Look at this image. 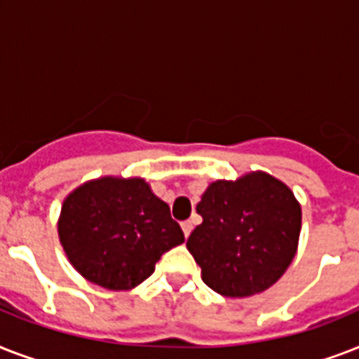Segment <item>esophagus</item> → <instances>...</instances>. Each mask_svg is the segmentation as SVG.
Returning a JSON list of instances; mask_svg holds the SVG:
<instances>
[{
    "mask_svg": "<svg viewBox=\"0 0 359 359\" xmlns=\"http://www.w3.org/2000/svg\"><path fill=\"white\" fill-rule=\"evenodd\" d=\"M191 229H194V224H191V222H184V224H182V231H184V236H186V238L190 236Z\"/></svg>",
    "mask_w": 359,
    "mask_h": 359,
    "instance_id": "1",
    "label": "esophagus"
}]
</instances>
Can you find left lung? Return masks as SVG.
I'll list each match as a JSON object with an SVG mask.
<instances>
[{"mask_svg":"<svg viewBox=\"0 0 359 359\" xmlns=\"http://www.w3.org/2000/svg\"><path fill=\"white\" fill-rule=\"evenodd\" d=\"M203 224L186 248L201 266L203 281L218 294L244 298L272 287L298 250L302 208L272 175L253 171L216 180L197 203Z\"/></svg>","mask_w":359,"mask_h":359,"instance_id":"8db88e82","label":"left lung"}]
</instances>
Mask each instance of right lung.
Instances as JSON below:
<instances>
[{"label":"right lung","instance_id":"add662e5","mask_svg":"<svg viewBox=\"0 0 359 359\" xmlns=\"http://www.w3.org/2000/svg\"><path fill=\"white\" fill-rule=\"evenodd\" d=\"M57 231L70 264L109 290L134 289L165 251L184 242L168 203L143 179L121 177L89 180L69 194Z\"/></svg>","mask_w":359,"mask_h":359}]
</instances>
